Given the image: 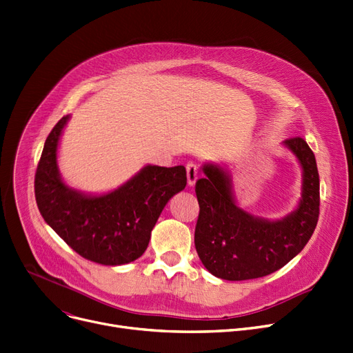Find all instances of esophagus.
<instances>
[{"instance_id":"1","label":"esophagus","mask_w":353,"mask_h":353,"mask_svg":"<svg viewBox=\"0 0 353 353\" xmlns=\"http://www.w3.org/2000/svg\"><path fill=\"white\" fill-rule=\"evenodd\" d=\"M185 172H187V183L189 185H193L199 177V168L194 161H189L185 164Z\"/></svg>"}]
</instances>
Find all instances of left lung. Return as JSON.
Segmentation results:
<instances>
[{
	"mask_svg": "<svg viewBox=\"0 0 353 353\" xmlns=\"http://www.w3.org/2000/svg\"><path fill=\"white\" fill-rule=\"evenodd\" d=\"M285 145L303 170L299 207L281 221L254 219L234 203L230 177L213 164L196 181L200 213L194 244L204 267L219 278L244 281L283 268L307 245L319 217V174L315 154L299 136Z\"/></svg>",
	"mask_w": 353,
	"mask_h": 353,
	"instance_id": "8db88e82",
	"label": "left lung"
}]
</instances>
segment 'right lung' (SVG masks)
Listing matches in <instances>:
<instances>
[{
  "instance_id": "add662e5",
  "label": "right lung",
  "mask_w": 353,
  "mask_h": 353,
  "mask_svg": "<svg viewBox=\"0 0 353 353\" xmlns=\"http://www.w3.org/2000/svg\"><path fill=\"white\" fill-rule=\"evenodd\" d=\"M68 116L54 126L35 173L39 213L58 236L85 260L122 265L142 255L166 203L185 183L184 166H146L121 189L86 197L68 189L57 168V148Z\"/></svg>"
}]
</instances>
